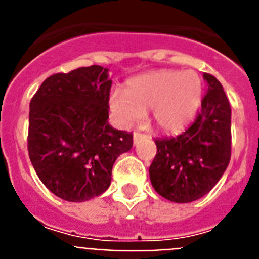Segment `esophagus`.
I'll use <instances>...</instances> for the list:
<instances>
[{
	"mask_svg": "<svg viewBox=\"0 0 259 259\" xmlns=\"http://www.w3.org/2000/svg\"><path fill=\"white\" fill-rule=\"evenodd\" d=\"M146 139V135L145 134H140V132H135L134 134V143L137 144L140 140H144Z\"/></svg>",
	"mask_w": 259,
	"mask_h": 259,
	"instance_id": "1",
	"label": "esophagus"
}]
</instances>
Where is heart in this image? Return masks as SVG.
I'll use <instances>...</instances> for the list:
<instances>
[{"label": "heart", "mask_w": 259, "mask_h": 259, "mask_svg": "<svg viewBox=\"0 0 259 259\" xmlns=\"http://www.w3.org/2000/svg\"><path fill=\"white\" fill-rule=\"evenodd\" d=\"M203 84L194 71L158 70L128 80L125 91L113 89L109 106L118 123L130 127L152 110L154 124L180 131L191 122L202 101Z\"/></svg>", "instance_id": "heart-1"}]
</instances>
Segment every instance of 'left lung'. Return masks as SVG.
Instances as JSON below:
<instances>
[{
	"mask_svg": "<svg viewBox=\"0 0 259 259\" xmlns=\"http://www.w3.org/2000/svg\"><path fill=\"white\" fill-rule=\"evenodd\" d=\"M207 92L194 122L178 136L155 139L157 154L149 167L155 191L166 200L187 203L212 189L231 159V106L223 87L203 74Z\"/></svg>",
	"mask_w": 259,
	"mask_h": 259,
	"instance_id": "obj_1",
	"label": "left lung"
}]
</instances>
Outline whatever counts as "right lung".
<instances>
[{
    "label": "right lung",
    "instance_id": "obj_1",
    "mask_svg": "<svg viewBox=\"0 0 259 259\" xmlns=\"http://www.w3.org/2000/svg\"><path fill=\"white\" fill-rule=\"evenodd\" d=\"M107 71L93 65L52 75L29 104V159L62 200L83 202L104 193L115 159L134 145L131 132L107 122Z\"/></svg>",
    "mask_w": 259,
    "mask_h": 259
}]
</instances>
